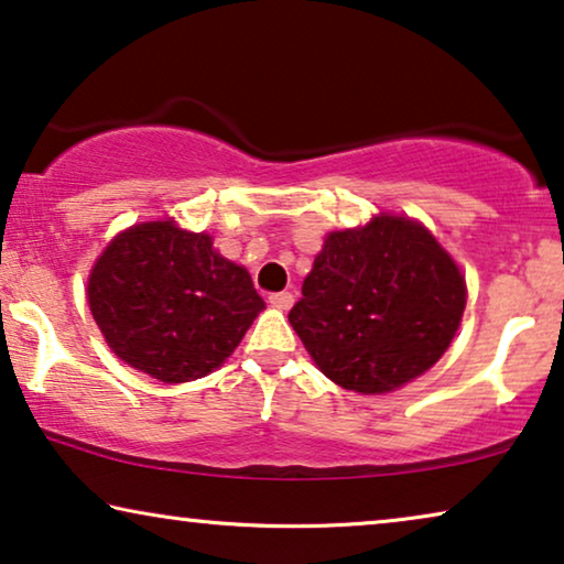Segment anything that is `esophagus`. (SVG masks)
<instances>
[{"label": "esophagus", "mask_w": 564, "mask_h": 564, "mask_svg": "<svg viewBox=\"0 0 564 564\" xmlns=\"http://www.w3.org/2000/svg\"><path fill=\"white\" fill-rule=\"evenodd\" d=\"M269 303H272L276 311H290V307L295 305V295H292V292H274V295H269Z\"/></svg>", "instance_id": "1"}]
</instances>
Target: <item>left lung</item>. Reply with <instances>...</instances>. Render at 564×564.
Returning a JSON list of instances; mask_svg holds the SVG:
<instances>
[{
	"mask_svg": "<svg viewBox=\"0 0 564 564\" xmlns=\"http://www.w3.org/2000/svg\"><path fill=\"white\" fill-rule=\"evenodd\" d=\"M462 267L421 220L377 213L330 230L290 323L338 388L388 395L429 372L465 315Z\"/></svg>",
	"mask_w": 564,
	"mask_h": 564,
	"instance_id": "obj_1",
	"label": "left lung"
}]
</instances>
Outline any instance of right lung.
<instances>
[{
    "instance_id": "obj_1",
    "label": "right lung",
    "mask_w": 564,
    "mask_h": 564,
    "mask_svg": "<svg viewBox=\"0 0 564 564\" xmlns=\"http://www.w3.org/2000/svg\"><path fill=\"white\" fill-rule=\"evenodd\" d=\"M87 303L115 357L166 384L226 365L267 307L246 267L174 218L120 230L91 267Z\"/></svg>"
}]
</instances>
